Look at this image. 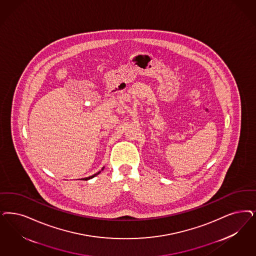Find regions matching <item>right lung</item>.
Instances as JSON below:
<instances>
[{"label": "right lung", "instance_id": "add662e5", "mask_svg": "<svg viewBox=\"0 0 256 256\" xmlns=\"http://www.w3.org/2000/svg\"><path fill=\"white\" fill-rule=\"evenodd\" d=\"M102 170H103V168H102ZM99 173H100V171H99V172H97L96 174H94V175H92V176H88V178H83V180H90V178H94V176H96V175H98Z\"/></svg>", "mask_w": 256, "mask_h": 256}]
</instances>
